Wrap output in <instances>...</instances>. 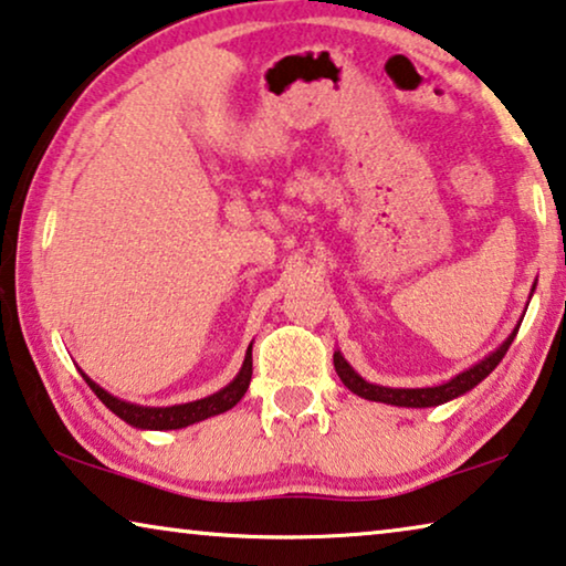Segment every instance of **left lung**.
Listing matches in <instances>:
<instances>
[{
	"label": "left lung",
	"instance_id": "left-lung-1",
	"mask_svg": "<svg viewBox=\"0 0 566 566\" xmlns=\"http://www.w3.org/2000/svg\"><path fill=\"white\" fill-rule=\"evenodd\" d=\"M531 293H534V291H531ZM518 326L521 324H515V329L507 334V339L495 352H490L485 359H480V363L472 365L470 370L454 375L452 380L433 385V388H385V385H373V382H367L365 378H359V375L352 370L347 359L342 357V352H334V370H337L339 380L347 385V388L355 392V396L365 398V400H378V403L403 406V408L441 406V403H447V400H452L457 396H464L467 390H472L474 385L485 380L488 375L495 370L497 363H501V359L505 357L507 347L513 344L515 334H518Z\"/></svg>",
	"mask_w": 566,
	"mask_h": 566
}]
</instances>
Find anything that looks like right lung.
Here are the masks:
<instances>
[{
  "label": "right lung",
  "instance_id": "right-lung-1",
  "mask_svg": "<svg viewBox=\"0 0 566 566\" xmlns=\"http://www.w3.org/2000/svg\"><path fill=\"white\" fill-rule=\"evenodd\" d=\"M84 380L88 382V388L96 392V398L109 408L112 413H117L122 421H127L135 429H155V431H168V429H184V426H191L196 421L211 419V416H219L229 411V408L240 403V398L248 392L250 388V378H252V344L248 347V355H244V363L237 373V378L227 385V388L217 390L214 396H207L201 400H191V403H181V406H166V408H153V406H137V403H127V400L114 398L112 392H106L99 388L86 373Z\"/></svg>",
  "mask_w": 566,
  "mask_h": 566
}]
</instances>
